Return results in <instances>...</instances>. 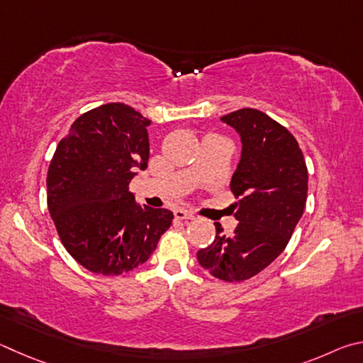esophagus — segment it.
Masks as SVG:
<instances>
[{"label":"esophagus","mask_w":363,"mask_h":363,"mask_svg":"<svg viewBox=\"0 0 363 363\" xmlns=\"http://www.w3.org/2000/svg\"><path fill=\"white\" fill-rule=\"evenodd\" d=\"M174 215H175L177 220H194V215L189 213L188 211H185V208H177Z\"/></svg>","instance_id":"34e87169"}]
</instances>
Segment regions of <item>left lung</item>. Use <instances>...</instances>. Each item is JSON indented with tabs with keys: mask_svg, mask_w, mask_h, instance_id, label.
I'll use <instances>...</instances> for the list:
<instances>
[{
	"mask_svg": "<svg viewBox=\"0 0 363 363\" xmlns=\"http://www.w3.org/2000/svg\"><path fill=\"white\" fill-rule=\"evenodd\" d=\"M221 121L242 142L231 178L239 225L225 236L215 223V240L196 257L213 277L240 282L262 272L287 247L306 206L308 169L295 137L263 111L242 108Z\"/></svg>",
	"mask_w": 363,
	"mask_h": 363,
	"instance_id": "obj_1",
	"label": "left lung"
}]
</instances>
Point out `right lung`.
Instances as JSON below:
<instances>
[{
  "mask_svg": "<svg viewBox=\"0 0 363 363\" xmlns=\"http://www.w3.org/2000/svg\"><path fill=\"white\" fill-rule=\"evenodd\" d=\"M132 106L106 104L74 121L48 170V207L63 247L86 269L118 276L143 264L174 213L138 206L129 191L150 140Z\"/></svg>",
  "mask_w": 363,
  "mask_h": 363,
  "instance_id": "right-lung-1",
  "label": "right lung"
}]
</instances>
